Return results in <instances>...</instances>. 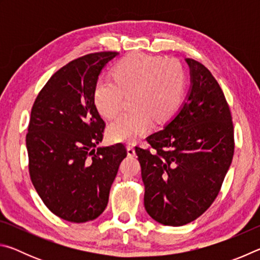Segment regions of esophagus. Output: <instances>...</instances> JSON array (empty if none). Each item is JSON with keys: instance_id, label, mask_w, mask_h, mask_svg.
Listing matches in <instances>:
<instances>
[{"instance_id": "1", "label": "esophagus", "mask_w": 260, "mask_h": 260, "mask_svg": "<svg viewBox=\"0 0 260 260\" xmlns=\"http://www.w3.org/2000/svg\"><path fill=\"white\" fill-rule=\"evenodd\" d=\"M126 149H127V155H128L129 157L135 156V149L133 146H127Z\"/></svg>"}]
</instances>
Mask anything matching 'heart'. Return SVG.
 <instances>
[{"label":"heart","instance_id":"1","mask_svg":"<svg viewBox=\"0 0 260 260\" xmlns=\"http://www.w3.org/2000/svg\"><path fill=\"white\" fill-rule=\"evenodd\" d=\"M112 80L100 79L93 91L101 116L112 119L119 113L124 94H129L133 109L118 117L108 128L112 142L133 143L152 128L153 119L165 121L182 102L186 73L172 58L134 52L112 69Z\"/></svg>","mask_w":260,"mask_h":260}]
</instances>
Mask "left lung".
Returning <instances> with one entry per match:
<instances>
[{"mask_svg":"<svg viewBox=\"0 0 260 260\" xmlns=\"http://www.w3.org/2000/svg\"><path fill=\"white\" fill-rule=\"evenodd\" d=\"M190 88L179 111L148 136L153 150L135 148L144 208L157 222L182 226L218 196L234 155V127L221 88L200 61L186 58Z\"/></svg>","mask_w":260,"mask_h":260,"instance_id":"left-lung-1","label":"left lung"}]
</instances>
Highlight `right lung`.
Instances as JSON below:
<instances>
[{"label":"right lung","mask_w":260,"mask_h":260,"mask_svg":"<svg viewBox=\"0 0 260 260\" xmlns=\"http://www.w3.org/2000/svg\"><path fill=\"white\" fill-rule=\"evenodd\" d=\"M116 51L82 56L59 69L30 111L26 147L32 183L52 213L71 222L94 220L108 205L124 144L98 147L104 120L93 100L95 83Z\"/></svg>","instance_id":"1"}]
</instances>
